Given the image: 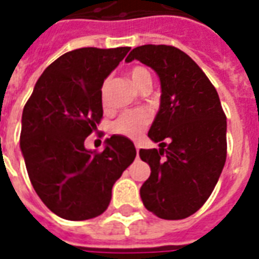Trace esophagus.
I'll list each match as a JSON object with an SVG mask.
<instances>
[{
  "label": "esophagus",
  "mask_w": 259,
  "mask_h": 259,
  "mask_svg": "<svg viewBox=\"0 0 259 259\" xmlns=\"http://www.w3.org/2000/svg\"><path fill=\"white\" fill-rule=\"evenodd\" d=\"M139 150H140V146H139V144H136V151H137V155H139Z\"/></svg>",
  "instance_id": "esophagus-1"
}]
</instances>
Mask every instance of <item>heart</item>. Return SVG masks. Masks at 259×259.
I'll return each instance as SVG.
<instances>
[{
    "label": "heart",
    "mask_w": 259,
    "mask_h": 259,
    "mask_svg": "<svg viewBox=\"0 0 259 259\" xmlns=\"http://www.w3.org/2000/svg\"><path fill=\"white\" fill-rule=\"evenodd\" d=\"M147 76H150V73L144 68L137 66L130 70V79L135 83L136 87H139ZM102 100H104V89H102ZM150 122H151V112L147 108H135L120 113L118 119L113 122L112 129L118 135L136 139L144 132Z\"/></svg>",
    "instance_id": "b5f03b06"
}]
</instances>
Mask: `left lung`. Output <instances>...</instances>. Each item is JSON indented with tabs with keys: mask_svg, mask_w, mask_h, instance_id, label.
Masks as SVG:
<instances>
[{
	"mask_svg": "<svg viewBox=\"0 0 259 259\" xmlns=\"http://www.w3.org/2000/svg\"><path fill=\"white\" fill-rule=\"evenodd\" d=\"M135 59L157 72L162 91L148 132L161 148L139 152L151 168L141 200L161 219H185L205 204L222 174L226 115L209 79L179 48L147 44L132 50L126 62Z\"/></svg>",
	"mask_w": 259,
	"mask_h": 259,
	"instance_id": "8db88e82",
	"label": "left lung"
}]
</instances>
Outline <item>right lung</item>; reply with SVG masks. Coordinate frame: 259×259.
<instances>
[{
  "mask_svg": "<svg viewBox=\"0 0 259 259\" xmlns=\"http://www.w3.org/2000/svg\"><path fill=\"white\" fill-rule=\"evenodd\" d=\"M129 50L87 47L64 54L42 72L23 108L20 150L31 185L68 221L101 215L115 182L135 161V144L124 136H111L101 152L84 147L101 122L104 80Z\"/></svg>",
  "mask_w": 259,
  "mask_h": 259,
  "instance_id": "obj_1",
  "label": "right lung"
}]
</instances>
